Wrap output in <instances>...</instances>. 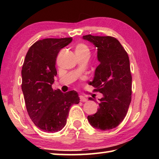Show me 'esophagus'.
Wrapping results in <instances>:
<instances>
[{"mask_svg": "<svg viewBox=\"0 0 159 159\" xmlns=\"http://www.w3.org/2000/svg\"><path fill=\"white\" fill-rule=\"evenodd\" d=\"M80 101L82 102H87V98H85L83 95H80Z\"/></svg>", "mask_w": 159, "mask_h": 159, "instance_id": "34e87169", "label": "esophagus"}]
</instances>
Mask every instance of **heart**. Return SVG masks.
<instances>
[{
    "label": "heart",
    "mask_w": 159,
    "mask_h": 159,
    "mask_svg": "<svg viewBox=\"0 0 159 159\" xmlns=\"http://www.w3.org/2000/svg\"><path fill=\"white\" fill-rule=\"evenodd\" d=\"M75 53H76V55L90 54L89 48L84 43H79L75 48Z\"/></svg>",
    "instance_id": "b5f03b06"
}]
</instances>
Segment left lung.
<instances>
[{
  "instance_id": "1",
  "label": "left lung",
  "mask_w": 159,
  "mask_h": 159,
  "mask_svg": "<svg viewBox=\"0 0 159 159\" xmlns=\"http://www.w3.org/2000/svg\"><path fill=\"white\" fill-rule=\"evenodd\" d=\"M83 39L98 50L99 64L90 83L103 95L99 99L98 111L88 116V120L98 130H111L123 121L131 102L132 76L128 53L114 37L89 34L83 36Z\"/></svg>"
}]
</instances>
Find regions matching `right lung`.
<instances>
[{
    "mask_svg": "<svg viewBox=\"0 0 159 159\" xmlns=\"http://www.w3.org/2000/svg\"><path fill=\"white\" fill-rule=\"evenodd\" d=\"M72 40V38L39 40L26 55L21 69V90L29 117L43 131L61 130L66 123L70 107L79 103L76 91L63 93L52 88L57 74L55 63L58 53Z\"/></svg>",
    "mask_w": 159,
    "mask_h": 159,
    "instance_id": "right-lung-1",
    "label": "right lung"
}]
</instances>
